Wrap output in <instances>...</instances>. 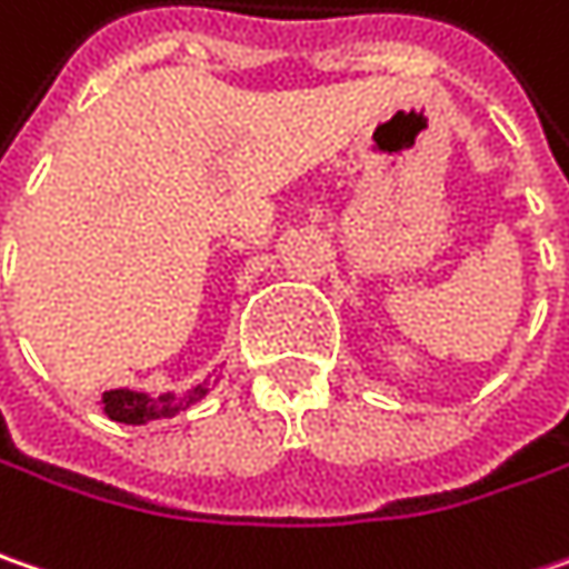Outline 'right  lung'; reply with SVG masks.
<instances>
[{"label": "right lung", "mask_w": 569, "mask_h": 569, "mask_svg": "<svg viewBox=\"0 0 569 569\" xmlns=\"http://www.w3.org/2000/svg\"><path fill=\"white\" fill-rule=\"evenodd\" d=\"M211 390V378H204L201 383L188 387L182 397L176 393H159L150 397L143 390H130V387H118V390H108L101 397V410L108 419L114 422H124V426H147L153 419H172L182 410H188L191 403H198L201 397H208Z\"/></svg>", "instance_id": "right-lung-1"}]
</instances>
